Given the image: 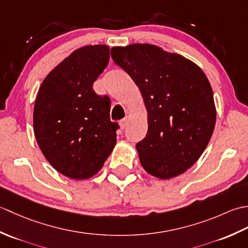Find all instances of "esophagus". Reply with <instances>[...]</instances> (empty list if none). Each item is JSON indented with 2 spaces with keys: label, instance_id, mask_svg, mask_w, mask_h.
Here are the masks:
<instances>
[{
  "label": "esophagus",
  "instance_id": "obj_1",
  "mask_svg": "<svg viewBox=\"0 0 248 248\" xmlns=\"http://www.w3.org/2000/svg\"><path fill=\"white\" fill-rule=\"evenodd\" d=\"M119 124H120L121 129H124L125 127H127V124H128V119H127V118L121 119V120L119 121Z\"/></svg>",
  "mask_w": 248,
  "mask_h": 248
}]
</instances>
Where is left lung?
Listing matches in <instances>:
<instances>
[{
	"instance_id": "obj_1",
	"label": "left lung",
	"mask_w": 248,
	"mask_h": 248,
	"mask_svg": "<svg viewBox=\"0 0 248 248\" xmlns=\"http://www.w3.org/2000/svg\"><path fill=\"white\" fill-rule=\"evenodd\" d=\"M110 55L139 86L148 112V131L136 144L141 166L160 179L181 175L202 155L215 127L207 77L193 62L154 45L114 46Z\"/></svg>"
}]
</instances>
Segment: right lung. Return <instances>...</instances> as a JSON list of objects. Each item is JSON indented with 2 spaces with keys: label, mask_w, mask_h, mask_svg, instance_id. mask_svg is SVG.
Listing matches in <instances>:
<instances>
[{
  "label": "right lung",
  "mask_w": 248,
  "mask_h": 248,
  "mask_svg": "<svg viewBox=\"0 0 248 248\" xmlns=\"http://www.w3.org/2000/svg\"><path fill=\"white\" fill-rule=\"evenodd\" d=\"M109 61L105 45L76 50L44 80L34 107V133L46 159L62 175L82 180L101 170L116 144L110 100L93 82Z\"/></svg>",
  "instance_id": "obj_1"
}]
</instances>
